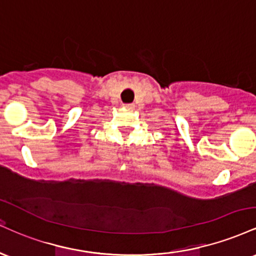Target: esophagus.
<instances>
[{
  "label": "esophagus",
  "instance_id": "obj_1",
  "mask_svg": "<svg viewBox=\"0 0 256 256\" xmlns=\"http://www.w3.org/2000/svg\"><path fill=\"white\" fill-rule=\"evenodd\" d=\"M124 107L128 108V110H134V104H124Z\"/></svg>",
  "mask_w": 256,
  "mask_h": 256
}]
</instances>
